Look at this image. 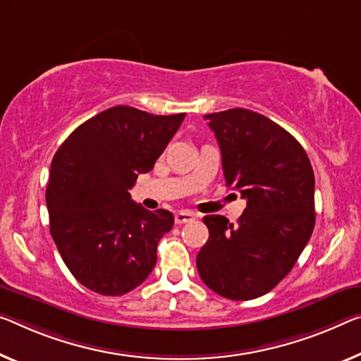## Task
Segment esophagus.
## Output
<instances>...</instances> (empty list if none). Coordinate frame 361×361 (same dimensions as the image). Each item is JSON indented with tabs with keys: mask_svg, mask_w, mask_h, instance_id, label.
<instances>
[{
	"mask_svg": "<svg viewBox=\"0 0 361 361\" xmlns=\"http://www.w3.org/2000/svg\"><path fill=\"white\" fill-rule=\"evenodd\" d=\"M198 216L192 212H179L176 213L174 216V221L176 224H185V223H192V221H195Z\"/></svg>",
	"mask_w": 361,
	"mask_h": 361,
	"instance_id": "obj_1",
	"label": "esophagus"
}]
</instances>
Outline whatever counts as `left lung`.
I'll return each mask as SVG.
<instances>
[{
    "instance_id": "1",
    "label": "left lung",
    "mask_w": 361,
    "mask_h": 361,
    "mask_svg": "<svg viewBox=\"0 0 361 361\" xmlns=\"http://www.w3.org/2000/svg\"><path fill=\"white\" fill-rule=\"evenodd\" d=\"M221 148L226 185L247 208L237 224L204 216L202 281L231 300L262 297L290 273L314 227V174L303 147L266 116L234 108L204 116Z\"/></svg>"
}]
</instances>
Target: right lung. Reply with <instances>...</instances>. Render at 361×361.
Returning <instances> with one entry per match:
<instances>
[{
  "label": "right lung",
  "mask_w": 361,
  "mask_h": 361,
  "mask_svg": "<svg viewBox=\"0 0 361 361\" xmlns=\"http://www.w3.org/2000/svg\"><path fill=\"white\" fill-rule=\"evenodd\" d=\"M184 118L114 106L80 124L54 154L47 187L49 232L87 289L124 295L153 271L158 242L173 229L174 216L132 202L129 188L153 169Z\"/></svg>",
  "instance_id": "right-lung-1"
}]
</instances>
